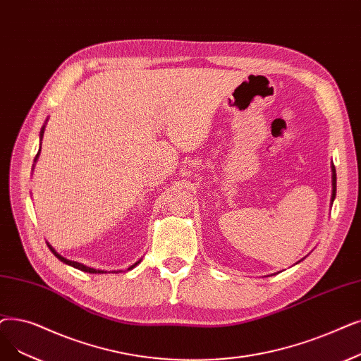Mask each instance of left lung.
Returning <instances> with one entry per match:
<instances>
[{
    "label": "left lung",
    "mask_w": 361,
    "mask_h": 361,
    "mask_svg": "<svg viewBox=\"0 0 361 361\" xmlns=\"http://www.w3.org/2000/svg\"><path fill=\"white\" fill-rule=\"evenodd\" d=\"M332 202L335 200V196H336V171H335V166H332Z\"/></svg>",
    "instance_id": "left-lung-1"
}]
</instances>
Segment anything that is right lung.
<instances>
[{
    "label": "right lung",
    "mask_w": 361,
    "mask_h": 361,
    "mask_svg": "<svg viewBox=\"0 0 361 361\" xmlns=\"http://www.w3.org/2000/svg\"><path fill=\"white\" fill-rule=\"evenodd\" d=\"M44 130H45V125H42V128H41V133H39V138L42 140V135H44ZM39 150H41V147H39ZM38 156H39V152L37 153V156H35V162H37V159H38ZM49 245V243H47ZM49 247H50V250L51 252L61 261V262H65V264H68V265H71V267H73V269H78V270H81V271H85V273H91V274H104V273H107L106 270H96V269H91V267H87V265H84V264H81V262H76V261H71V259H66L65 257H61L60 254H57L56 250H54V247H51V245H49ZM142 262V259H138L135 264H133L131 267L128 269V270H133L137 264H140ZM121 271V270H119ZM109 273H118V271H109Z\"/></svg>",
    "instance_id": "add662e5"
}]
</instances>
